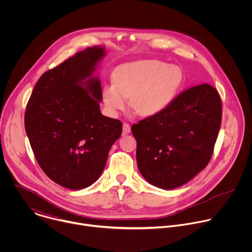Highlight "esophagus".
<instances>
[{"label": "esophagus", "instance_id": "1", "mask_svg": "<svg viewBox=\"0 0 252 252\" xmlns=\"http://www.w3.org/2000/svg\"><path fill=\"white\" fill-rule=\"evenodd\" d=\"M129 132H130V126H129V125L126 124V123H124V124H123V133H124V134H127V133H129Z\"/></svg>", "mask_w": 252, "mask_h": 252}]
</instances>
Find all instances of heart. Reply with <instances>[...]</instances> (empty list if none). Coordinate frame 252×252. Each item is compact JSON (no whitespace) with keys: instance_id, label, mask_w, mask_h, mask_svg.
<instances>
[{"instance_id":"obj_1","label":"heart","mask_w":252,"mask_h":252,"mask_svg":"<svg viewBox=\"0 0 252 252\" xmlns=\"http://www.w3.org/2000/svg\"><path fill=\"white\" fill-rule=\"evenodd\" d=\"M181 67L157 60H142L116 68L114 84L102 89L101 97L107 112L116 116L126 106L139 117L161 114L172 103L182 87Z\"/></svg>"}]
</instances>
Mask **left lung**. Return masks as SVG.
Wrapping results in <instances>:
<instances>
[{
  "label": "left lung",
  "instance_id": "1",
  "mask_svg": "<svg viewBox=\"0 0 252 252\" xmlns=\"http://www.w3.org/2000/svg\"><path fill=\"white\" fill-rule=\"evenodd\" d=\"M221 110L217 89L202 84L179 94L161 114L132 125L141 175L162 189L189 182L210 160Z\"/></svg>",
  "mask_w": 252,
  "mask_h": 252
}]
</instances>
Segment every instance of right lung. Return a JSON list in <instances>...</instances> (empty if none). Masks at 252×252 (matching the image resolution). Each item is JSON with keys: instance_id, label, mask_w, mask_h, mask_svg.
Wrapping results in <instances>:
<instances>
[{"instance_id": "add662e5", "label": "right lung", "mask_w": 252, "mask_h": 252, "mask_svg": "<svg viewBox=\"0 0 252 252\" xmlns=\"http://www.w3.org/2000/svg\"><path fill=\"white\" fill-rule=\"evenodd\" d=\"M105 56L88 48L46 71L35 84L25 114L33 155L56 184L82 189L100 176L123 124L101 115V86L94 77Z\"/></svg>"}]
</instances>
